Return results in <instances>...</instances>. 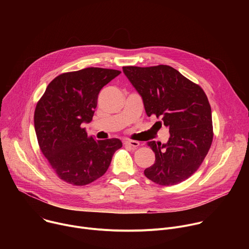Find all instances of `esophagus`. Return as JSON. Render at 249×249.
Listing matches in <instances>:
<instances>
[{
  "label": "esophagus",
  "mask_w": 249,
  "mask_h": 249,
  "mask_svg": "<svg viewBox=\"0 0 249 249\" xmlns=\"http://www.w3.org/2000/svg\"><path fill=\"white\" fill-rule=\"evenodd\" d=\"M124 145H125V146H129V147H132V148L136 149V148H138V147L140 146V143H139V142H137V141H133V140H126V141L124 142Z\"/></svg>",
  "instance_id": "34e87169"
}]
</instances>
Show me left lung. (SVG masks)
Masks as SVG:
<instances>
[{
    "label": "left lung",
    "instance_id": "left-lung-1",
    "mask_svg": "<svg viewBox=\"0 0 249 249\" xmlns=\"http://www.w3.org/2000/svg\"><path fill=\"white\" fill-rule=\"evenodd\" d=\"M143 98L148 116L161 118L169 129L166 144L148 142L156 155L146 177L157 184H178L199 168L213 142L212 111L202 88L170 66L123 67Z\"/></svg>",
    "mask_w": 249,
    "mask_h": 249
}]
</instances>
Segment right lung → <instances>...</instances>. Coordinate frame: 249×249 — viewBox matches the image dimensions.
<instances>
[{"label":"right lung","mask_w":249,"mask_h":249,"mask_svg":"<svg viewBox=\"0 0 249 249\" xmlns=\"http://www.w3.org/2000/svg\"><path fill=\"white\" fill-rule=\"evenodd\" d=\"M121 72L86 68L56 77L46 88L34 111V128L40 151L63 181L89 184L108 169L119 139L96 141L84 122H90L100 89Z\"/></svg>","instance_id":"1"}]
</instances>
